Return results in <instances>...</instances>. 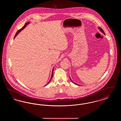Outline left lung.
<instances>
[{"label":"left lung","instance_id":"obj_1","mask_svg":"<svg viewBox=\"0 0 121 121\" xmlns=\"http://www.w3.org/2000/svg\"><path fill=\"white\" fill-rule=\"evenodd\" d=\"M99 29H100V31H101V32H102L103 33H104V34L105 35V33H104V30H103V29H102V28H100V27H99ZM70 80H71L72 81V82L73 83H74L75 84H76V85H78V84H77L75 83H74V82H73V81L72 80V79H71L70 78Z\"/></svg>","mask_w":121,"mask_h":121}]
</instances>
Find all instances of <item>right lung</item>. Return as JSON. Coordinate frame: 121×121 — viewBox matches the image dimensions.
I'll use <instances>...</instances> for the list:
<instances>
[{
  "label": "right lung",
  "mask_w": 121,
  "mask_h": 121,
  "mask_svg": "<svg viewBox=\"0 0 121 121\" xmlns=\"http://www.w3.org/2000/svg\"><path fill=\"white\" fill-rule=\"evenodd\" d=\"M29 22H27V23H25V24H24V25L23 26V27H22V28L21 29H19L18 31H17V33H16V34H15V36H14V38L17 35H18V34L22 30H23V29H24L26 27V26L28 24H29ZM53 69H52V76H51V78H50V80H49V81L47 83V84H48L50 82V81H51V80L52 79V77H53Z\"/></svg>",
  "instance_id": "right-lung-1"
}]
</instances>
